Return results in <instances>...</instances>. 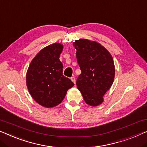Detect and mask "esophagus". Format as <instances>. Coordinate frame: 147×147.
Listing matches in <instances>:
<instances>
[{"label":"esophagus","instance_id":"esophagus-1","mask_svg":"<svg viewBox=\"0 0 147 147\" xmlns=\"http://www.w3.org/2000/svg\"><path fill=\"white\" fill-rule=\"evenodd\" d=\"M71 80H72V82H73L74 84H75V83H76V79H75V78L74 77V76H73V77H71Z\"/></svg>","mask_w":147,"mask_h":147}]
</instances>
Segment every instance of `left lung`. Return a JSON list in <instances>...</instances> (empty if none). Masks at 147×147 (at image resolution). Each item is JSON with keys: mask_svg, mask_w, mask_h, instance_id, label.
<instances>
[{"mask_svg": "<svg viewBox=\"0 0 147 147\" xmlns=\"http://www.w3.org/2000/svg\"><path fill=\"white\" fill-rule=\"evenodd\" d=\"M73 45L81 70L76 80L77 88L88 105L99 106L114 80L115 69L112 56L106 47L95 41L80 39L75 40Z\"/></svg>", "mask_w": 147, "mask_h": 147, "instance_id": "1", "label": "left lung"}]
</instances>
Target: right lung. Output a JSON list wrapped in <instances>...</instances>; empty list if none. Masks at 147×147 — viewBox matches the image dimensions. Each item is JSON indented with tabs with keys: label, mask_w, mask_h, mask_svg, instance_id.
Instances as JSON below:
<instances>
[{
	"label": "right lung",
	"mask_w": 147,
	"mask_h": 147,
	"mask_svg": "<svg viewBox=\"0 0 147 147\" xmlns=\"http://www.w3.org/2000/svg\"><path fill=\"white\" fill-rule=\"evenodd\" d=\"M63 45L54 43L39 51L26 73V85L35 101L44 108L57 106L64 99L74 83L63 75L59 57Z\"/></svg>",
	"instance_id": "add662e5"
}]
</instances>
